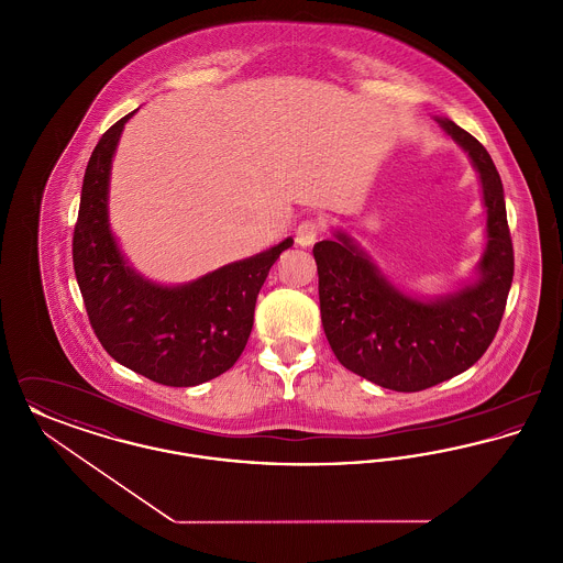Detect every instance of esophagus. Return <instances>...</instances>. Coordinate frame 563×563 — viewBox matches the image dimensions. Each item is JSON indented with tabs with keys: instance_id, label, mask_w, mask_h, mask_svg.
<instances>
[{
	"instance_id": "esophagus-1",
	"label": "esophagus",
	"mask_w": 563,
	"mask_h": 563,
	"mask_svg": "<svg viewBox=\"0 0 563 563\" xmlns=\"http://www.w3.org/2000/svg\"><path fill=\"white\" fill-rule=\"evenodd\" d=\"M322 232V223L321 221H317V219H306V221H301L299 225H297V230H295V241L299 246H312L317 239L321 236Z\"/></svg>"
}]
</instances>
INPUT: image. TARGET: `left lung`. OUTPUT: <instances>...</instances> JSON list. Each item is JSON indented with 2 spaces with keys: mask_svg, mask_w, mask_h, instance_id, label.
Wrapping results in <instances>:
<instances>
[{
  "mask_svg": "<svg viewBox=\"0 0 563 563\" xmlns=\"http://www.w3.org/2000/svg\"><path fill=\"white\" fill-rule=\"evenodd\" d=\"M482 179L487 249L473 287L420 301L395 289L346 234L314 244L321 321L338 361L397 393H418L466 372L489 349L512 283L505 189L487 150L452 120H439Z\"/></svg>",
  "mask_w": 563,
  "mask_h": 563,
  "instance_id": "left-lung-1",
  "label": "left lung"
}]
</instances>
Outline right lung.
Masks as SVG:
<instances>
[{"label":"right lung","instance_id":"add662e5","mask_svg":"<svg viewBox=\"0 0 563 563\" xmlns=\"http://www.w3.org/2000/svg\"><path fill=\"white\" fill-rule=\"evenodd\" d=\"M133 113L106 131L86 166L74 230V269L90 327L111 358L164 386H196L239 361L253 329L260 289L294 241L287 239L184 287H161L134 274L108 223L111 158Z\"/></svg>","mask_w":563,"mask_h":563}]
</instances>
